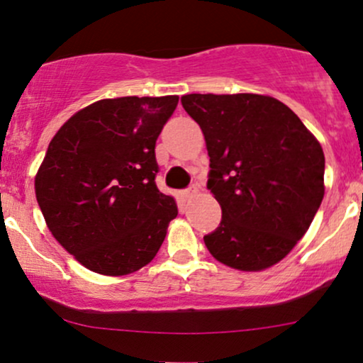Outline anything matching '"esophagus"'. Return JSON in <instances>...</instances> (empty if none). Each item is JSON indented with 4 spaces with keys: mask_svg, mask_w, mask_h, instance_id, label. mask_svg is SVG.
Listing matches in <instances>:
<instances>
[{
    "mask_svg": "<svg viewBox=\"0 0 363 363\" xmlns=\"http://www.w3.org/2000/svg\"><path fill=\"white\" fill-rule=\"evenodd\" d=\"M194 194H196V187H187V189L182 191V197H184V199H191Z\"/></svg>",
    "mask_w": 363,
    "mask_h": 363,
    "instance_id": "1",
    "label": "esophagus"
}]
</instances>
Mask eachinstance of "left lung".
I'll use <instances>...</instances> for the list:
<instances>
[{"instance_id":"8db88e82","label":"left lung","mask_w":363,"mask_h":363,"mask_svg":"<svg viewBox=\"0 0 363 363\" xmlns=\"http://www.w3.org/2000/svg\"><path fill=\"white\" fill-rule=\"evenodd\" d=\"M182 107L199 123L211 189L223 219L206 247L241 272L281 261L322 204L325 155L291 108L256 94H191Z\"/></svg>"}]
</instances>
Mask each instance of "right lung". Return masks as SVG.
<instances>
[{"label":"right lung","instance_id":"right-lung-1","mask_svg":"<svg viewBox=\"0 0 363 363\" xmlns=\"http://www.w3.org/2000/svg\"><path fill=\"white\" fill-rule=\"evenodd\" d=\"M177 95L105 99L68 118L35 177L55 240L90 272L122 277L154 259L177 216L155 186V142Z\"/></svg>","mask_w":363,"mask_h":363}]
</instances>
